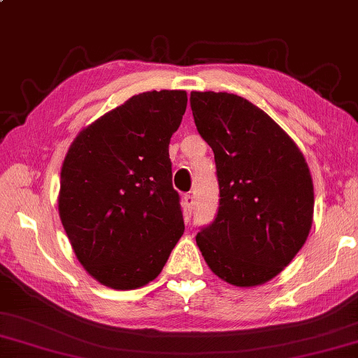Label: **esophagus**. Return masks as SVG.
Segmentation results:
<instances>
[{
  "label": "esophagus",
  "instance_id": "34e87169",
  "mask_svg": "<svg viewBox=\"0 0 358 358\" xmlns=\"http://www.w3.org/2000/svg\"><path fill=\"white\" fill-rule=\"evenodd\" d=\"M193 206H194V197H193V194L186 193V194L183 196V209H185V212L189 213V215H191V212H193Z\"/></svg>",
  "mask_w": 358,
  "mask_h": 358
}]
</instances>
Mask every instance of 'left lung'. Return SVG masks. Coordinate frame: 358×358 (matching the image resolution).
Segmentation results:
<instances>
[{"mask_svg":"<svg viewBox=\"0 0 358 358\" xmlns=\"http://www.w3.org/2000/svg\"><path fill=\"white\" fill-rule=\"evenodd\" d=\"M199 135L215 157L218 210L196 243L234 286L264 285L296 257L313 217L310 170L296 143L238 94L191 92Z\"/></svg>","mask_w":358,"mask_h":358,"instance_id":"8db88e82","label":"left lung"}]
</instances>
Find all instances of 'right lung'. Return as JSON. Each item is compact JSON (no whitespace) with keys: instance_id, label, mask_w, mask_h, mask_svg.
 <instances>
[{"instance_id":"1","label":"right lung","mask_w":358,"mask_h":358,"mask_svg":"<svg viewBox=\"0 0 358 358\" xmlns=\"http://www.w3.org/2000/svg\"><path fill=\"white\" fill-rule=\"evenodd\" d=\"M186 103L181 90L131 96L80 131L64 159L62 227L78 262L112 289L152 281L183 234L169 145Z\"/></svg>"}]
</instances>
